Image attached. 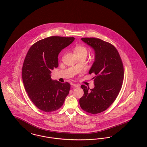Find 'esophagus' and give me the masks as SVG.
Returning <instances> with one entry per match:
<instances>
[{"instance_id":"esophagus-1","label":"esophagus","mask_w":147,"mask_h":147,"mask_svg":"<svg viewBox=\"0 0 147 147\" xmlns=\"http://www.w3.org/2000/svg\"><path fill=\"white\" fill-rule=\"evenodd\" d=\"M72 85L74 87H76V88H79L80 87V85H78V84H73Z\"/></svg>"}]
</instances>
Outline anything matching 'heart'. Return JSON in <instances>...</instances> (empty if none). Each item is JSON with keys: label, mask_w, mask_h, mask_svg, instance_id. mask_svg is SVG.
I'll list each match as a JSON object with an SVG mask.
<instances>
[{"label": "heart", "mask_w": 147, "mask_h": 147, "mask_svg": "<svg viewBox=\"0 0 147 147\" xmlns=\"http://www.w3.org/2000/svg\"><path fill=\"white\" fill-rule=\"evenodd\" d=\"M74 53L76 55L81 54H87V49L86 47L82 46H77L74 48Z\"/></svg>", "instance_id": "b5f03b06"}]
</instances>
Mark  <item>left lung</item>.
<instances>
[{"label":"left lung","mask_w":147,"mask_h":147,"mask_svg":"<svg viewBox=\"0 0 147 147\" xmlns=\"http://www.w3.org/2000/svg\"><path fill=\"white\" fill-rule=\"evenodd\" d=\"M94 51V61L88 71L94 77V87L81 85L84 96L80 98L81 109L92 114L105 111L115 100L121 89L124 68L116 48L111 44L96 38L81 39Z\"/></svg>","instance_id":"left-lung-1"}]
</instances>
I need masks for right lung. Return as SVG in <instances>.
<instances>
[{
	"label": "right lung",
	"mask_w": 147,
	"mask_h": 147,
	"mask_svg": "<svg viewBox=\"0 0 147 147\" xmlns=\"http://www.w3.org/2000/svg\"><path fill=\"white\" fill-rule=\"evenodd\" d=\"M75 38L51 36L36 42L28 51L22 68L26 92L36 107L46 112L61 107L71 85L51 78V70L59 65L58 55Z\"/></svg>",
	"instance_id": "1"
}]
</instances>
